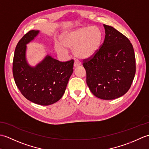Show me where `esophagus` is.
<instances>
[{"label": "esophagus", "mask_w": 149, "mask_h": 149, "mask_svg": "<svg viewBox=\"0 0 149 149\" xmlns=\"http://www.w3.org/2000/svg\"><path fill=\"white\" fill-rule=\"evenodd\" d=\"M80 65H81V63L80 61H75L74 65V67H77V66H80Z\"/></svg>", "instance_id": "1"}]
</instances>
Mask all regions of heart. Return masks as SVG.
Listing matches in <instances>:
<instances>
[{"label": "heart", "instance_id": "1", "mask_svg": "<svg viewBox=\"0 0 149 149\" xmlns=\"http://www.w3.org/2000/svg\"><path fill=\"white\" fill-rule=\"evenodd\" d=\"M102 40V31L95 26L79 28L63 34L60 38L61 45L73 50L74 55L79 59H88L95 54ZM56 49L59 53H66V49L61 45H57Z\"/></svg>", "mask_w": 149, "mask_h": 149}]
</instances>
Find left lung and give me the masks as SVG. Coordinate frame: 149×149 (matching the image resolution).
Returning <instances> with one entry per match:
<instances>
[{
	"label": "left lung",
	"mask_w": 149,
	"mask_h": 149,
	"mask_svg": "<svg viewBox=\"0 0 149 149\" xmlns=\"http://www.w3.org/2000/svg\"><path fill=\"white\" fill-rule=\"evenodd\" d=\"M105 38L93 56L83 60L86 83L95 96L113 100L127 92L136 73L134 49L127 37L104 24Z\"/></svg>",
	"instance_id": "obj_1"
}]
</instances>
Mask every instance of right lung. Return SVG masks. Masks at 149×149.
Listing matches in <instances>:
<instances>
[{
    "label": "right lung",
    "instance_id": "add662e5",
    "mask_svg": "<svg viewBox=\"0 0 149 149\" xmlns=\"http://www.w3.org/2000/svg\"><path fill=\"white\" fill-rule=\"evenodd\" d=\"M39 33L38 30L30 31L18 42L15 51L13 74L18 90L27 100L49 106L58 102L65 93L74 71V61L72 59L61 62L47 55L35 66L29 65L26 59V45Z\"/></svg>",
    "mask_w": 149,
    "mask_h": 149
}]
</instances>
